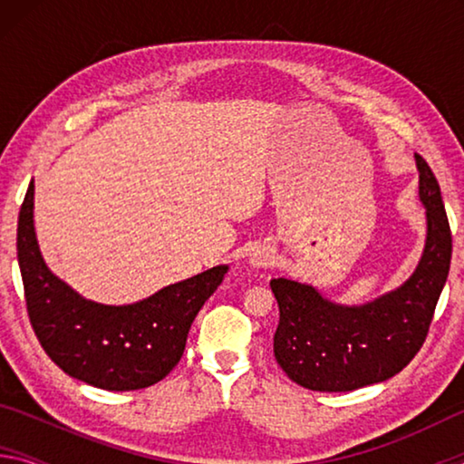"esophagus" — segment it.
Masks as SVG:
<instances>
[{"mask_svg": "<svg viewBox=\"0 0 464 464\" xmlns=\"http://www.w3.org/2000/svg\"><path fill=\"white\" fill-rule=\"evenodd\" d=\"M249 264L254 268H270L274 264V251L270 246H257L249 256Z\"/></svg>", "mask_w": 464, "mask_h": 464, "instance_id": "obj_1", "label": "esophagus"}]
</instances>
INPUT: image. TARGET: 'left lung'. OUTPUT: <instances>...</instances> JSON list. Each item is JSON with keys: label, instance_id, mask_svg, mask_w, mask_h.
<instances>
[{"label": "left lung", "instance_id": "obj_1", "mask_svg": "<svg viewBox=\"0 0 464 464\" xmlns=\"http://www.w3.org/2000/svg\"><path fill=\"white\" fill-rule=\"evenodd\" d=\"M426 207V249L413 276L362 307H342L301 282L274 278L280 321L274 356L293 382L321 392L354 391L401 372L426 342L450 270L452 233L434 171L415 153Z\"/></svg>", "mask_w": 464, "mask_h": 464}]
</instances>
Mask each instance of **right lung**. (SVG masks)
I'll use <instances>...</instances> for the list:
<instances>
[{"label":"right lung","mask_w":464,"mask_h":464,"mask_svg":"<svg viewBox=\"0 0 464 464\" xmlns=\"http://www.w3.org/2000/svg\"><path fill=\"white\" fill-rule=\"evenodd\" d=\"M34 182L18 217V264L30 325L63 372L106 391L160 382L184 354L186 337L204 301L227 274L217 266L135 304L85 301L46 268L34 235Z\"/></svg>","instance_id":"obj_1"}]
</instances>
